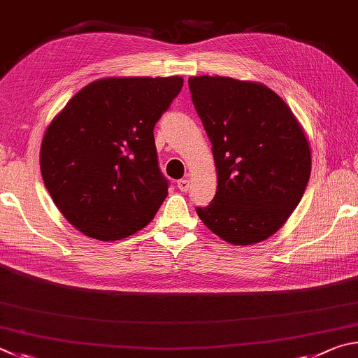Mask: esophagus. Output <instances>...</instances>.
Returning a JSON list of instances; mask_svg holds the SVG:
<instances>
[{"label": "esophagus", "mask_w": 358, "mask_h": 358, "mask_svg": "<svg viewBox=\"0 0 358 358\" xmlns=\"http://www.w3.org/2000/svg\"><path fill=\"white\" fill-rule=\"evenodd\" d=\"M189 187H190V180H189V179H180V180H178V189H179L180 192H187V190H189Z\"/></svg>", "instance_id": "34e87169"}]
</instances>
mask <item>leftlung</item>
Masks as SVG:
<instances>
[{
  "mask_svg": "<svg viewBox=\"0 0 358 358\" xmlns=\"http://www.w3.org/2000/svg\"><path fill=\"white\" fill-rule=\"evenodd\" d=\"M189 87L217 166L215 196L196 214L234 245L267 239L308 184L311 154L302 127L264 85L203 75L189 78Z\"/></svg>",
  "mask_w": 358,
  "mask_h": 358,
  "instance_id": "left-lung-1",
  "label": "left lung"
}]
</instances>
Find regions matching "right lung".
I'll list each match as a JSON object with an SVG mask.
<instances>
[{
  "label": "right lung",
  "mask_w": 358,
  "mask_h": 358,
  "mask_svg": "<svg viewBox=\"0 0 358 358\" xmlns=\"http://www.w3.org/2000/svg\"><path fill=\"white\" fill-rule=\"evenodd\" d=\"M182 85L180 77L97 80L50 124L41 148L43 184L81 233L119 241L152 220L169 187L154 127Z\"/></svg>",
  "instance_id": "add662e5"
}]
</instances>
